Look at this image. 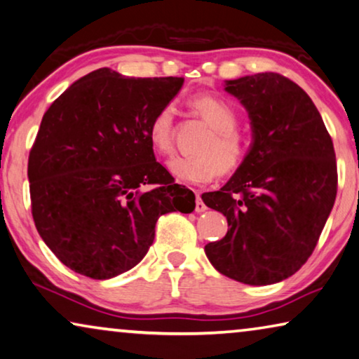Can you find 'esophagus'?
<instances>
[{"label": "esophagus", "instance_id": "34e87169", "mask_svg": "<svg viewBox=\"0 0 359 359\" xmlns=\"http://www.w3.org/2000/svg\"><path fill=\"white\" fill-rule=\"evenodd\" d=\"M195 203H196L195 210H196L198 214H201V212H204V210L208 209V206H206V204H204V201L201 200V196H200V195H196V200H195Z\"/></svg>", "mask_w": 359, "mask_h": 359}]
</instances>
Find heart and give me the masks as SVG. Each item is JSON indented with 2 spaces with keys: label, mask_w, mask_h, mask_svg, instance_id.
I'll list each match as a JSON object with an SVG mask.
<instances>
[{
  "label": "heart",
  "mask_w": 359,
  "mask_h": 359,
  "mask_svg": "<svg viewBox=\"0 0 359 359\" xmlns=\"http://www.w3.org/2000/svg\"><path fill=\"white\" fill-rule=\"evenodd\" d=\"M190 108L210 128L198 147V155L174 156L168 163L175 179L191 185H206L220 172L230 174L246 159L248 144L238 130L240 118L235 108L224 99L198 94L190 99ZM177 105L168 102L153 115L149 124V140L158 155H170L174 149Z\"/></svg>",
  "instance_id": "obj_1"
}]
</instances>
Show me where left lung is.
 I'll use <instances>...</instances> for the list:
<instances>
[{"instance_id":"1","label":"left lung","mask_w":359,"mask_h":359,"mask_svg":"<svg viewBox=\"0 0 359 359\" xmlns=\"http://www.w3.org/2000/svg\"><path fill=\"white\" fill-rule=\"evenodd\" d=\"M225 90L248 110L252 144L233 177L201 196L230 226L204 252L235 281L280 283L309 260L332 210V139L309 94L280 73L230 79Z\"/></svg>"}]
</instances>
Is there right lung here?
<instances>
[{
  "instance_id": "obj_1",
  "label": "right lung",
  "mask_w": 359,
  "mask_h": 359,
  "mask_svg": "<svg viewBox=\"0 0 359 359\" xmlns=\"http://www.w3.org/2000/svg\"><path fill=\"white\" fill-rule=\"evenodd\" d=\"M182 84L99 68L44 113L28 156L32 214L68 269L93 280L121 275L149 252L159 215L195 209L193 191L175 184L149 140L153 115Z\"/></svg>"
}]
</instances>
